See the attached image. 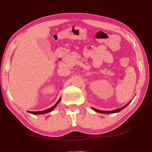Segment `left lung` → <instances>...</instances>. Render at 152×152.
Instances as JSON below:
<instances>
[{
  "instance_id": "1",
  "label": "left lung",
  "mask_w": 152,
  "mask_h": 152,
  "mask_svg": "<svg viewBox=\"0 0 152 152\" xmlns=\"http://www.w3.org/2000/svg\"><path fill=\"white\" fill-rule=\"evenodd\" d=\"M132 101H130L129 102H128L127 104H125L124 107H123L121 108H119V109H115V110H99V109H94V108L92 107V110H94V111L98 112V113H103V114H109V113H119L121 110H123V109H125V108L127 106V105L130 103Z\"/></svg>"
}]
</instances>
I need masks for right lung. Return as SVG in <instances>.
<instances>
[{
  "instance_id": "add662e5",
  "label": "right lung",
  "mask_w": 152,
  "mask_h": 152,
  "mask_svg": "<svg viewBox=\"0 0 152 152\" xmlns=\"http://www.w3.org/2000/svg\"><path fill=\"white\" fill-rule=\"evenodd\" d=\"M60 101H61V98H60V99L58 100V101L56 102V103L53 105V107H51V108H49V109H46V110H42V111H28V113H31V114H33V115H43V114H45V113L51 112L53 109H55L56 106H57V105L59 104V102H60Z\"/></svg>"
}]
</instances>
